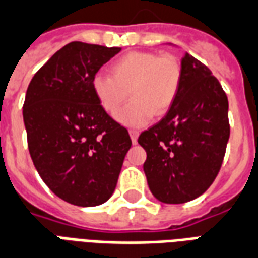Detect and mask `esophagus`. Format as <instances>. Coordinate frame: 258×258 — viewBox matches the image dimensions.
I'll return each mask as SVG.
<instances>
[{"mask_svg": "<svg viewBox=\"0 0 258 258\" xmlns=\"http://www.w3.org/2000/svg\"><path fill=\"white\" fill-rule=\"evenodd\" d=\"M138 135H140V131H138V130H130V137H131V141H133V144H137Z\"/></svg>", "mask_w": 258, "mask_h": 258, "instance_id": "obj_1", "label": "esophagus"}]
</instances>
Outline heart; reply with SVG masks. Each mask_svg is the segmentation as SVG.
I'll return each mask as SVG.
<instances>
[{
	"label": "heart",
	"mask_w": 258,
	"mask_h": 258,
	"mask_svg": "<svg viewBox=\"0 0 258 258\" xmlns=\"http://www.w3.org/2000/svg\"><path fill=\"white\" fill-rule=\"evenodd\" d=\"M182 84V68L173 55L133 51L112 64V76L96 73L91 87L96 101L107 113H114L127 99L131 102L116 118L127 127H142L152 117L171 109Z\"/></svg>",
	"instance_id": "obj_1"
}]
</instances>
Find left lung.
<instances>
[{"label":"left lung","mask_w":258,"mask_h":258,"mask_svg":"<svg viewBox=\"0 0 258 258\" xmlns=\"http://www.w3.org/2000/svg\"><path fill=\"white\" fill-rule=\"evenodd\" d=\"M182 84L167 114L138 138L144 171L157 200L186 203L216 179L229 140L228 98L210 69L189 53L181 60Z\"/></svg>","instance_id":"obj_1"}]
</instances>
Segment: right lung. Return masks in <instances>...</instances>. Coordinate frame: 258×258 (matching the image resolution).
Returning a JSON list of instances; mask_svg holds the SVG:
<instances>
[{"label": "right lung", "mask_w": 258, "mask_h": 258, "mask_svg": "<svg viewBox=\"0 0 258 258\" xmlns=\"http://www.w3.org/2000/svg\"><path fill=\"white\" fill-rule=\"evenodd\" d=\"M121 48L73 41L53 53L31 79L23 120L31 160L58 198L81 207L114 192L128 131L96 101L92 77Z\"/></svg>", "instance_id": "add662e5"}]
</instances>
